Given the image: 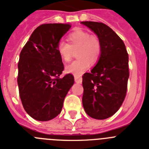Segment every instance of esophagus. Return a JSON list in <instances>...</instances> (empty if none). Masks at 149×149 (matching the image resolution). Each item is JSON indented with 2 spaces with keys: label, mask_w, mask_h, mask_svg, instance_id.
<instances>
[{
  "label": "esophagus",
  "mask_w": 149,
  "mask_h": 149,
  "mask_svg": "<svg viewBox=\"0 0 149 149\" xmlns=\"http://www.w3.org/2000/svg\"><path fill=\"white\" fill-rule=\"evenodd\" d=\"M75 82H77V83H81L82 81V79L81 77H75Z\"/></svg>",
  "instance_id": "esophagus-1"
}]
</instances>
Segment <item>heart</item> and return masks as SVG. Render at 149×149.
Segmentation results:
<instances>
[{"mask_svg": "<svg viewBox=\"0 0 149 149\" xmlns=\"http://www.w3.org/2000/svg\"><path fill=\"white\" fill-rule=\"evenodd\" d=\"M68 40L69 44L63 41L57 43V53L63 61L68 62L73 55V51L77 50L78 59L67 65L66 72L80 77L88 68L89 63L93 65L98 62L102 53V43L98 36L82 29L70 33Z\"/></svg>", "mask_w": 149, "mask_h": 149, "instance_id": "b5f03b06", "label": "heart"}]
</instances>
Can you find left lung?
Instances as JSON below:
<instances>
[{
    "instance_id": "8db88e82",
    "label": "left lung",
    "mask_w": 149,
    "mask_h": 149,
    "mask_svg": "<svg viewBox=\"0 0 149 149\" xmlns=\"http://www.w3.org/2000/svg\"><path fill=\"white\" fill-rule=\"evenodd\" d=\"M81 23L92 30L102 43L98 63L82 76V105L89 117L107 119L119 110L127 95L128 53L123 40L109 26L92 21Z\"/></svg>"
}]
</instances>
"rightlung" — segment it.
<instances>
[{
  "mask_svg": "<svg viewBox=\"0 0 149 149\" xmlns=\"http://www.w3.org/2000/svg\"><path fill=\"white\" fill-rule=\"evenodd\" d=\"M71 27L70 23L38 26L22 47L18 62L17 83L22 106L36 120L54 119L61 112L63 101L74 83L57 51V43Z\"/></svg>",
  "mask_w": 149,
  "mask_h": 149,
  "instance_id": "right-lung-1",
  "label": "right lung"
}]
</instances>
